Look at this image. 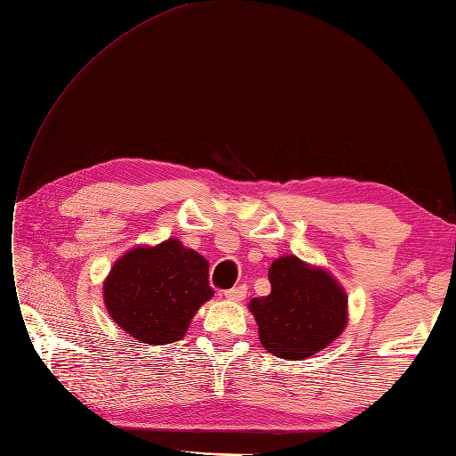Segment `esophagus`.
Masks as SVG:
<instances>
[{
    "label": "esophagus",
    "instance_id": "obj_1",
    "mask_svg": "<svg viewBox=\"0 0 456 456\" xmlns=\"http://www.w3.org/2000/svg\"><path fill=\"white\" fill-rule=\"evenodd\" d=\"M246 286H237V288H231V289H225V297L231 299V301H242L246 297Z\"/></svg>",
    "mask_w": 456,
    "mask_h": 456
}]
</instances>
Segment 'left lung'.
Wrapping results in <instances>:
<instances>
[{
  "instance_id": "1",
  "label": "left lung",
  "mask_w": 456,
  "mask_h": 456,
  "mask_svg": "<svg viewBox=\"0 0 456 456\" xmlns=\"http://www.w3.org/2000/svg\"><path fill=\"white\" fill-rule=\"evenodd\" d=\"M271 293L249 301L261 345L284 360H301L328 346L346 326V293L322 269L296 256L269 269Z\"/></svg>"
}]
</instances>
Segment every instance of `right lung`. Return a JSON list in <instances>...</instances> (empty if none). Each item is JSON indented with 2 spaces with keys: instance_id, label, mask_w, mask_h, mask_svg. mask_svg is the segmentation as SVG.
Segmentation results:
<instances>
[{
  "instance_id": "add662e5",
  "label": "right lung",
  "mask_w": 456,
  "mask_h": 456,
  "mask_svg": "<svg viewBox=\"0 0 456 456\" xmlns=\"http://www.w3.org/2000/svg\"><path fill=\"white\" fill-rule=\"evenodd\" d=\"M212 296L208 261L178 239L130 249L104 284L111 318L145 345L180 341L199 306Z\"/></svg>"
}]
</instances>
